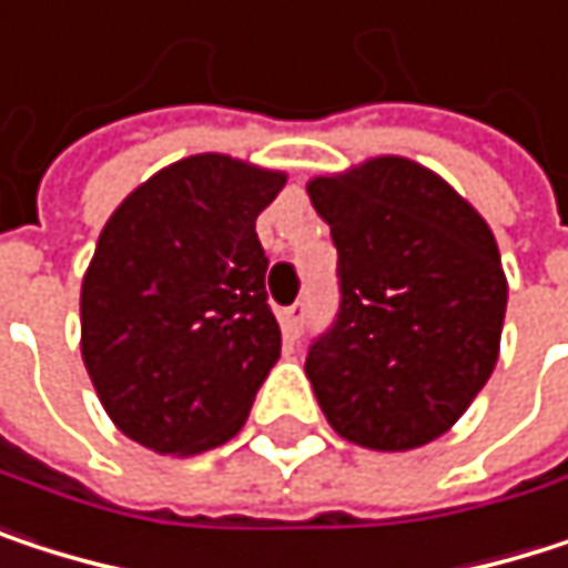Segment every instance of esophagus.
Segmentation results:
<instances>
[{"label": "esophagus", "mask_w": 568, "mask_h": 568, "mask_svg": "<svg viewBox=\"0 0 568 568\" xmlns=\"http://www.w3.org/2000/svg\"><path fill=\"white\" fill-rule=\"evenodd\" d=\"M304 321H307V304H304V301H297V304L284 307V314H281L284 337H287V341H297V337H301V331H304Z\"/></svg>", "instance_id": "esophagus-1"}]
</instances>
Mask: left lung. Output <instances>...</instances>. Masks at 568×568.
I'll return each instance as SVG.
<instances>
[{
    "instance_id": "obj_1",
    "label": "left lung",
    "mask_w": 568,
    "mask_h": 568,
    "mask_svg": "<svg viewBox=\"0 0 568 568\" xmlns=\"http://www.w3.org/2000/svg\"><path fill=\"white\" fill-rule=\"evenodd\" d=\"M331 224L341 314L307 354L344 439L404 453L443 436L499 361L506 274L479 211L424 164L381 154L307 181Z\"/></svg>"
}]
</instances>
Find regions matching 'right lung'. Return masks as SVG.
<instances>
[{
	"instance_id": "add662e5",
	"label": "right lung",
	"mask_w": 568,
	"mask_h": 568,
	"mask_svg": "<svg viewBox=\"0 0 568 568\" xmlns=\"http://www.w3.org/2000/svg\"><path fill=\"white\" fill-rule=\"evenodd\" d=\"M287 174L191 154L105 221L82 277V361L129 439L194 456L227 443L281 357L254 221Z\"/></svg>"
}]
</instances>
